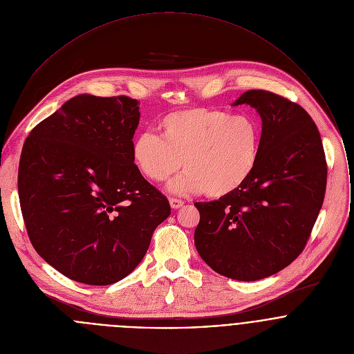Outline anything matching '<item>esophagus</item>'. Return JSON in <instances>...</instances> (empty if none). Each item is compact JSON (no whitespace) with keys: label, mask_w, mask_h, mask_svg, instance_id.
Segmentation results:
<instances>
[{"label":"esophagus","mask_w":354,"mask_h":354,"mask_svg":"<svg viewBox=\"0 0 354 354\" xmlns=\"http://www.w3.org/2000/svg\"><path fill=\"white\" fill-rule=\"evenodd\" d=\"M169 202H170L171 208H174V209H177V208H180V207H183V205H184V201L177 199V198H170V199H169Z\"/></svg>","instance_id":"obj_1"}]
</instances>
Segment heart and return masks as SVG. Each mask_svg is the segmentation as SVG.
Returning <instances> with one entry per match:
<instances>
[{
	"mask_svg": "<svg viewBox=\"0 0 354 354\" xmlns=\"http://www.w3.org/2000/svg\"><path fill=\"white\" fill-rule=\"evenodd\" d=\"M160 136L150 131L132 142V159L143 177L160 184L183 166L171 184L176 194L204 192L214 199L241 189L252 177L261 152L263 128L250 114L195 107L169 113L159 121Z\"/></svg>",
	"mask_w": 354,
	"mask_h": 354,
	"instance_id": "b5f03b06",
	"label": "heart"
}]
</instances>
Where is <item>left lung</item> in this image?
<instances>
[{
	"label": "left lung",
	"mask_w": 354,
	"mask_h": 354,
	"mask_svg": "<svg viewBox=\"0 0 354 354\" xmlns=\"http://www.w3.org/2000/svg\"><path fill=\"white\" fill-rule=\"evenodd\" d=\"M244 103L261 118L257 167L237 192L195 203V245L214 271L250 282L303 252L324 201L327 162L319 129L300 104L266 90H250L233 106Z\"/></svg>",
	"instance_id": "obj_1"
}]
</instances>
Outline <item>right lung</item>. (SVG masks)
Listing matches in <instances>:
<instances>
[{
  "label": "right lung",
  "mask_w": 354,
  "mask_h": 354,
  "mask_svg": "<svg viewBox=\"0 0 354 354\" xmlns=\"http://www.w3.org/2000/svg\"><path fill=\"white\" fill-rule=\"evenodd\" d=\"M139 101L82 94L24 142L17 176L35 251L72 281L104 286L142 261L170 204L138 170Z\"/></svg>",
  "instance_id": "add662e5"
}]
</instances>
